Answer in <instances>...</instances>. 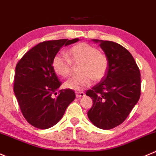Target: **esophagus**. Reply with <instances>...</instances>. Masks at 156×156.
<instances>
[{"instance_id": "1", "label": "esophagus", "mask_w": 156, "mask_h": 156, "mask_svg": "<svg viewBox=\"0 0 156 156\" xmlns=\"http://www.w3.org/2000/svg\"><path fill=\"white\" fill-rule=\"evenodd\" d=\"M85 93L83 91H76V98H81L84 97Z\"/></svg>"}]
</instances>
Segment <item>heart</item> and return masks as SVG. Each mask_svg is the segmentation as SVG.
Returning a JSON list of instances; mask_svg holds the SVG:
<instances>
[{"instance_id": "heart-1", "label": "heart", "mask_w": 156, "mask_h": 156, "mask_svg": "<svg viewBox=\"0 0 156 156\" xmlns=\"http://www.w3.org/2000/svg\"><path fill=\"white\" fill-rule=\"evenodd\" d=\"M81 65V75L70 78L65 83L67 89L81 91L89 87L93 80L101 81L107 74L109 59L104 52L87 43H80L68 49L67 56L57 54L54 56L52 66L55 73L62 77L70 76L73 65Z\"/></svg>"}]
</instances>
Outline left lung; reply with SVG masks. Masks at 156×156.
Masks as SVG:
<instances>
[{
	"label": "left lung",
	"instance_id": "8db88e82",
	"mask_svg": "<svg viewBox=\"0 0 156 156\" xmlns=\"http://www.w3.org/2000/svg\"><path fill=\"white\" fill-rule=\"evenodd\" d=\"M109 59L107 74L86 95L93 101L88 112L96 127L109 130L123 122L139 101L141 91L140 72L135 60L125 47L108 41L93 40Z\"/></svg>",
	"mask_w": 156,
	"mask_h": 156
}]
</instances>
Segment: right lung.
Returning a JSON list of instances; mask_svg holds the SVG:
<instances>
[{
    "label": "right lung",
    "instance_id": "add662e5",
    "mask_svg": "<svg viewBox=\"0 0 156 156\" xmlns=\"http://www.w3.org/2000/svg\"><path fill=\"white\" fill-rule=\"evenodd\" d=\"M78 41L76 38L43 41L28 51L17 63L14 93L22 115L34 127L46 129L53 126L76 98L70 89L57 92L62 82L53 70L52 62L62 46Z\"/></svg>",
    "mask_w": 156,
    "mask_h": 156
}]
</instances>
